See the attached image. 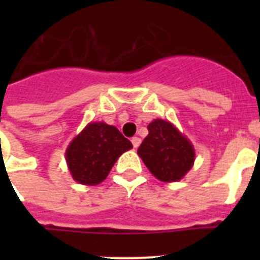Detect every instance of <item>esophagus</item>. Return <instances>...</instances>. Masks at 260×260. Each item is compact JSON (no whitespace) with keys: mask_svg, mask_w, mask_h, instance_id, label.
<instances>
[{"mask_svg":"<svg viewBox=\"0 0 260 260\" xmlns=\"http://www.w3.org/2000/svg\"><path fill=\"white\" fill-rule=\"evenodd\" d=\"M132 143H133V146H134V148H138V147H139V144H141V138L134 137L132 139Z\"/></svg>","mask_w":260,"mask_h":260,"instance_id":"obj_1","label":"esophagus"}]
</instances>
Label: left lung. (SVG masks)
Instances as JSON below:
<instances>
[{
  "instance_id": "1",
  "label": "left lung",
  "mask_w": 260,
  "mask_h": 260,
  "mask_svg": "<svg viewBox=\"0 0 260 260\" xmlns=\"http://www.w3.org/2000/svg\"><path fill=\"white\" fill-rule=\"evenodd\" d=\"M138 155L148 171L162 182L182 180L195 161V150L191 142L172 122L153 119L148 125V135L144 138Z\"/></svg>"
}]
</instances>
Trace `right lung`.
<instances>
[{
  "label": "right lung",
  "mask_w": 260,
  "mask_h": 260,
  "mask_svg": "<svg viewBox=\"0 0 260 260\" xmlns=\"http://www.w3.org/2000/svg\"><path fill=\"white\" fill-rule=\"evenodd\" d=\"M132 148V142L116 126L89 122L70 142L65 157L74 181L95 186L107 178L119 156Z\"/></svg>",
  "instance_id": "add662e5"
}]
</instances>
